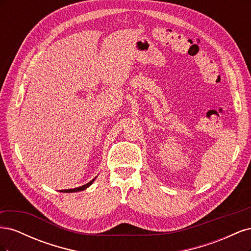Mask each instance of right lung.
Returning <instances> with one entry per match:
<instances>
[{
	"label": "right lung",
	"instance_id": "right-lung-1",
	"mask_svg": "<svg viewBox=\"0 0 251 251\" xmlns=\"http://www.w3.org/2000/svg\"><path fill=\"white\" fill-rule=\"evenodd\" d=\"M95 179V178H94ZM93 180H91L89 183L82 185V186H79V187H76V188H72V189H64V191H60V192H64V193H74V192H80V191H83V189H86L87 187H89L91 184L93 183Z\"/></svg>",
	"mask_w": 251,
	"mask_h": 251
}]
</instances>
